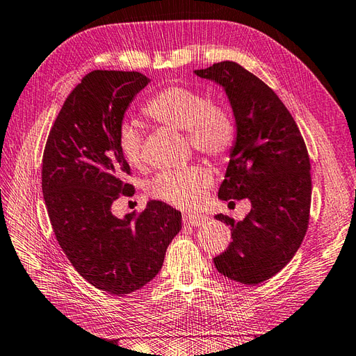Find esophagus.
I'll return each mask as SVG.
<instances>
[{"instance_id": "34e87169", "label": "esophagus", "mask_w": 356, "mask_h": 356, "mask_svg": "<svg viewBox=\"0 0 356 356\" xmlns=\"http://www.w3.org/2000/svg\"><path fill=\"white\" fill-rule=\"evenodd\" d=\"M182 221H184V224H190L193 225V227H199V225L204 224L208 221V217L207 215L203 213H196V212H190V213H186L184 218H182Z\"/></svg>"}]
</instances>
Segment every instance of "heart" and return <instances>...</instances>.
Wrapping results in <instances>:
<instances>
[{"mask_svg":"<svg viewBox=\"0 0 356 356\" xmlns=\"http://www.w3.org/2000/svg\"><path fill=\"white\" fill-rule=\"evenodd\" d=\"M143 111L159 124L186 131L190 145L215 160L229 156L238 135L234 118L225 106L209 102L203 93L184 86L161 89L147 101ZM118 149L131 166L143 165L141 136L132 123L124 122L118 129ZM211 182L212 174L207 166L190 165L160 172L148 181L147 191L177 208H191L202 200Z\"/></svg>","mask_w":356,"mask_h":356,"instance_id":"heart-1","label":"heart"}]
</instances>
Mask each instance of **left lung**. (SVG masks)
I'll use <instances>...</instances> for the list:
<instances>
[{
    "instance_id": "left-lung-1",
    "label": "left lung",
    "mask_w": 356,
    "mask_h": 356,
    "mask_svg": "<svg viewBox=\"0 0 356 356\" xmlns=\"http://www.w3.org/2000/svg\"><path fill=\"white\" fill-rule=\"evenodd\" d=\"M195 74L224 88L238 127L218 197L233 204L232 199L251 202L241 221L215 215L230 225L233 241L213 264L232 281L257 285L282 270L307 232V148L277 95L239 63L224 60Z\"/></svg>"
}]
</instances>
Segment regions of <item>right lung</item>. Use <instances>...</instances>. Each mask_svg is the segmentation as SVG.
Listing matches in <instances>:
<instances>
[{
    "instance_id": "obj_1",
    "label": "right lung",
    "mask_w": 356,
    "mask_h": 356,
    "mask_svg": "<svg viewBox=\"0 0 356 356\" xmlns=\"http://www.w3.org/2000/svg\"><path fill=\"white\" fill-rule=\"evenodd\" d=\"M149 79L136 71L84 75L56 117L42 154L41 187L53 233L70 263L95 288L129 294L160 272L181 212L165 202L117 218L111 204L135 188L118 149L129 104Z\"/></svg>"
}]
</instances>
